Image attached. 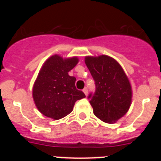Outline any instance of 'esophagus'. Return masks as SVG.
Listing matches in <instances>:
<instances>
[{"mask_svg": "<svg viewBox=\"0 0 161 161\" xmlns=\"http://www.w3.org/2000/svg\"><path fill=\"white\" fill-rule=\"evenodd\" d=\"M83 92H84V93H85V96H87V95H88V89H87V88H85V89H83Z\"/></svg>", "mask_w": 161, "mask_h": 161, "instance_id": "1", "label": "esophagus"}]
</instances>
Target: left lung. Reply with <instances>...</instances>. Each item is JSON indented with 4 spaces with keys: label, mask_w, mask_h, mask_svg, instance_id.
I'll use <instances>...</instances> for the list:
<instances>
[{
    "label": "left lung",
    "mask_w": 161,
    "mask_h": 161,
    "mask_svg": "<svg viewBox=\"0 0 161 161\" xmlns=\"http://www.w3.org/2000/svg\"><path fill=\"white\" fill-rule=\"evenodd\" d=\"M85 62L96 85L95 93L89 96L93 114L105 123H115L126 114L131 104L128 77L119 62L108 55L85 56Z\"/></svg>",
    "instance_id": "left-lung-1"
}]
</instances>
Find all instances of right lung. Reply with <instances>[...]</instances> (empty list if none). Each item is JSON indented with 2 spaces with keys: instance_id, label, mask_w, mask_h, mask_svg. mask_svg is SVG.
<instances>
[{
  "instance_id": "obj_1",
  "label": "right lung",
  "mask_w": 161,
  "mask_h": 161,
  "mask_svg": "<svg viewBox=\"0 0 161 161\" xmlns=\"http://www.w3.org/2000/svg\"><path fill=\"white\" fill-rule=\"evenodd\" d=\"M76 56L52 55L42 64L33 86L32 95L37 109L46 117L58 120L73 109L75 102L85 97L75 86L76 77L68 75L78 64Z\"/></svg>"
}]
</instances>
